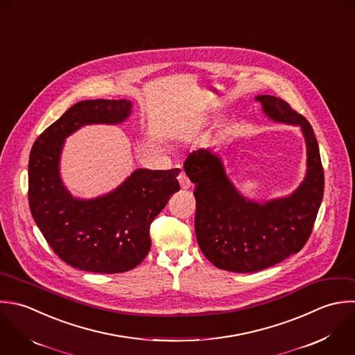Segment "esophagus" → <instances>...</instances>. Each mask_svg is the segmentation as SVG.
I'll use <instances>...</instances> for the list:
<instances>
[{"mask_svg": "<svg viewBox=\"0 0 355 355\" xmlns=\"http://www.w3.org/2000/svg\"><path fill=\"white\" fill-rule=\"evenodd\" d=\"M178 182H180L182 189H188L191 187V181H189V178H188V175L185 173H181L178 175Z\"/></svg>", "mask_w": 355, "mask_h": 355, "instance_id": "esophagus-1", "label": "esophagus"}]
</instances>
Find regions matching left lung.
Returning a JSON list of instances; mask_svg holds the SVG:
<instances>
[{"label":"left lung","mask_w":355,"mask_h":355,"mask_svg":"<svg viewBox=\"0 0 355 355\" xmlns=\"http://www.w3.org/2000/svg\"><path fill=\"white\" fill-rule=\"evenodd\" d=\"M256 101L271 120L303 131L307 173L292 195L261 203L245 198L228 178L221 157L209 149L193 150L184 163L195 184L199 248L213 266L232 272L261 271L300 252L324 198V168L311 124L281 98L259 95Z\"/></svg>","instance_id":"left-lung-1"}]
</instances>
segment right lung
I'll return each instance as SVG.
<instances>
[{
  "label": "right lung",
  "instance_id": "add662e5",
  "mask_svg": "<svg viewBox=\"0 0 355 355\" xmlns=\"http://www.w3.org/2000/svg\"><path fill=\"white\" fill-rule=\"evenodd\" d=\"M131 106L127 99L81 101L52 123L30 152L31 216L56 256L83 271L117 274L141 264L150 249V223L180 191V168H138L114 191L88 200L64 188L59 174L64 138L87 124L121 123Z\"/></svg>",
  "mask_w": 355,
  "mask_h": 355
}]
</instances>
